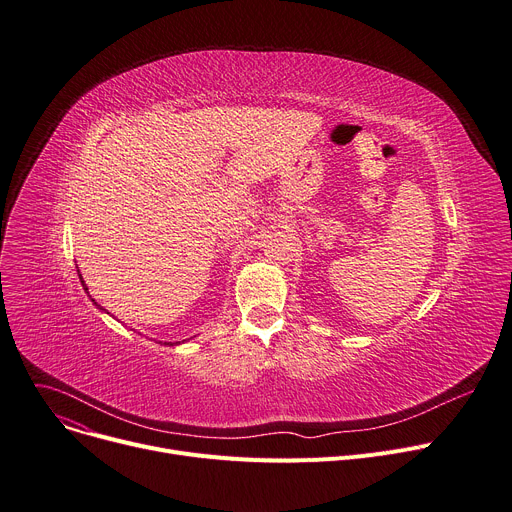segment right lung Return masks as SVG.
Masks as SVG:
<instances>
[{
    "mask_svg": "<svg viewBox=\"0 0 512 512\" xmlns=\"http://www.w3.org/2000/svg\"><path fill=\"white\" fill-rule=\"evenodd\" d=\"M78 276H80V282H82V286H84V290H86V292H88V288H86V284H84V280H82V274H78ZM90 300H92V298H90ZM92 302H94V300H92ZM94 304H96V302H94ZM96 306H100V304H96ZM100 311H105V309H100ZM166 346H173V344H166Z\"/></svg>",
    "mask_w": 512,
    "mask_h": 512,
    "instance_id": "right-lung-1",
    "label": "right lung"
}]
</instances>
